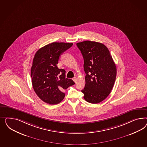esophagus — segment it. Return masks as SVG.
Instances as JSON below:
<instances>
[{"label": "esophagus", "instance_id": "esophagus-1", "mask_svg": "<svg viewBox=\"0 0 147 147\" xmlns=\"http://www.w3.org/2000/svg\"><path fill=\"white\" fill-rule=\"evenodd\" d=\"M76 80H77V78H76V77H74V78H73V80L75 82L76 81Z\"/></svg>", "mask_w": 147, "mask_h": 147}]
</instances>
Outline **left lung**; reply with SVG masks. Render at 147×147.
Listing matches in <instances>:
<instances>
[{"mask_svg":"<svg viewBox=\"0 0 147 147\" xmlns=\"http://www.w3.org/2000/svg\"><path fill=\"white\" fill-rule=\"evenodd\" d=\"M76 45L84 59L86 76L84 98L90 103L103 101L111 93L114 85L116 67L109 51L105 45L91 41L78 42Z\"/></svg>","mask_w":147,"mask_h":147,"instance_id":"8db88e82","label":"left lung"}]
</instances>
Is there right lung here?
<instances>
[{
    "instance_id": "1",
    "label": "right lung",
    "mask_w": 147,
    "mask_h": 147,
    "mask_svg": "<svg viewBox=\"0 0 147 147\" xmlns=\"http://www.w3.org/2000/svg\"><path fill=\"white\" fill-rule=\"evenodd\" d=\"M72 45V43L53 42L41 47L35 54L31 69L32 86L45 102L50 105L60 102L65 96L63 90L75 84L71 79L65 78V69L57 66L60 56Z\"/></svg>"
}]
</instances>
